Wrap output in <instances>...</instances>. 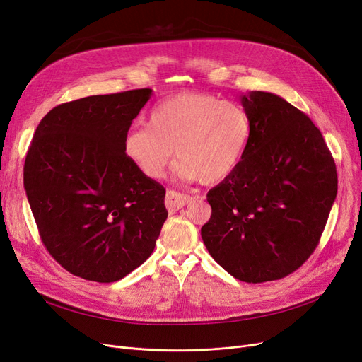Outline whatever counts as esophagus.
Here are the masks:
<instances>
[{
  "mask_svg": "<svg viewBox=\"0 0 362 362\" xmlns=\"http://www.w3.org/2000/svg\"><path fill=\"white\" fill-rule=\"evenodd\" d=\"M192 197L191 195H186L182 192H176V191H167L165 194V207L170 213L177 211L179 209H182L183 206L189 204L192 202Z\"/></svg>",
  "mask_w": 362,
  "mask_h": 362,
  "instance_id": "1",
  "label": "esophagus"
}]
</instances>
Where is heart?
<instances>
[{
  "label": "heart",
  "mask_w": 362,
  "mask_h": 362,
  "mask_svg": "<svg viewBox=\"0 0 362 362\" xmlns=\"http://www.w3.org/2000/svg\"><path fill=\"white\" fill-rule=\"evenodd\" d=\"M250 136V117L242 105L188 90L153 107L147 127L129 129L124 153L144 177L156 180L174 151L179 177L215 185L242 163Z\"/></svg>",
  "instance_id": "1"
}]
</instances>
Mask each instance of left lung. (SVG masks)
<instances>
[{"label":"left lung","mask_w":362,"mask_h":362,"mask_svg":"<svg viewBox=\"0 0 362 362\" xmlns=\"http://www.w3.org/2000/svg\"><path fill=\"white\" fill-rule=\"evenodd\" d=\"M240 101L250 141L238 167L209 191L202 237L223 270L262 284L309 259L337 195V171L322 134L297 107L262 90Z\"/></svg>","instance_id":"1"}]
</instances>
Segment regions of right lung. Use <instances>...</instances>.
Listing matches in <instances>:
<instances>
[{"label":"right lung","mask_w":362,"mask_h":362,"mask_svg":"<svg viewBox=\"0 0 362 362\" xmlns=\"http://www.w3.org/2000/svg\"><path fill=\"white\" fill-rule=\"evenodd\" d=\"M152 89L64 103L38 124L23 186L42 242L66 272L116 282L155 249L168 216L165 189L124 153L132 119Z\"/></svg>","instance_id":"add662e5"}]
</instances>
